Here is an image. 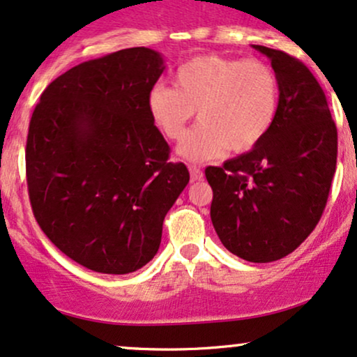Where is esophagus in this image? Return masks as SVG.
Masks as SVG:
<instances>
[{
	"label": "esophagus",
	"mask_w": 357,
	"mask_h": 357,
	"mask_svg": "<svg viewBox=\"0 0 357 357\" xmlns=\"http://www.w3.org/2000/svg\"><path fill=\"white\" fill-rule=\"evenodd\" d=\"M189 173H191V181H199V179H202V176H204V173H202V169L199 168V166L192 165L189 166Z\"/></svg>",
	"instance_id": "esophagus-1"
}]
</instances>
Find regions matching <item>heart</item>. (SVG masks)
I'll use <instances>...</instances> for the list:
<instances>
[{"label": "heart", "mask_w": 357, "mask_h": 357, "mask_svg": "<svg viewBox=\"0 0 357 357\" xmlns=\"http://www.w3.org/2000/svg\"><path fill=\"white\" fill-rule=\"evenodd\" d=\"M278 98V79L264 61L206 54L179 67L174 87L156 84L148 93V112L169 139H181L197 112L199 123L178 153L188 161H206L227 150H254L272 128Z\"/></svg>", "instance_id": "b5f03b06"}]
</instances>
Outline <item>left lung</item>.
<instances>
[{"label":"left lung","instance_id":"1","mask_svg":"<svg viewBox=\"0 0 357 357\" xmlns=\"http://www.w3.org/2000/svg\"><path fill=\"white\" fill-rule=\"evenodd\" d=\"M278 79L275 121L249 153L207 166L211 219L224 247L255 264L291 254L321 219L336 171L337 130L326 96L290 54L254 46Z\"/></svg>","mask_w":357,"mask_h":357}]
</instances>
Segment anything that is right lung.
<instances>
[{
  "label": "right lung",
  "instance_id": "obj_1",
  "mask_svg": "<svg viewBox=\"0 0 357 357\" xmlns=\"http://www.w3.org/2000/svg\"><path fill=\"white\" fill-rule=\"evenodd\" d=\"M163 57L130 47L72 67L29 121L26 179L39 227L82 267L123 275L146 265L189 183L148 112Z\"/></svg>",
  "mask_w": 357,
  "mask_h": 357
}]
</instances>
